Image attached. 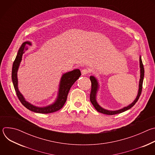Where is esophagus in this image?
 <instances>
[{"label":"esophagus","instance_id":"1","mask_svg":"<svg viewBox=\"0 0 155 155\" xmlns=\"http://www.w3.org/2000/svg\"><path fill=\"white\" fill-rule=\"evenodd\" d=\"M90 72V70L87 69H83V70L81 71V74H82L83 75H86L89 74Z\"/></svg>","mask_w":155,"mask_h":155}]
</instances>
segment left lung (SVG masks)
<instances>
[{"instance_id":"left-lung-1","label":"left lung","mask_w":155,"mask_h":155,"mask_svg":"<svg viewBox=\"0 0 155 155\" xmlns=\"http://www.w3.org/2000/svg\"><path fill=\"white\" fill-rule=\"evenodd\" d=\"M140 81H139V92H138V94L137 96L136 99L133 102L130 104V105H129L128 106L125 107L123 108H121L120 110H116V111H110V110H105V109L102 108L97 104L96 97V93H97V91L98 88H99L98 82L94 77H93V76L90 77V80L91 82V93H90V101L97 112L104 114H105V115H115V114H120L123 112H125V111H126V110L130 109L132 107H133L135 105V104L137 102V101L141 94V93H142V84H143V77H144V68H143V65L142 63L141 57H140Z\"/></svg>"}]
</instances>
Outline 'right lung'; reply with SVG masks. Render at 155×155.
<instances>
[{"mask_svg":"<svg viewBox=\"0 0 155 155\" xmlns=\"http://www.w3.org/2000/svg\"><path fill=\"white\" fill-rule=\"evenodd\" d=\"M28 45H31V42L25 41L22 44V45L18 50L17 56L13 64L12 78L16 95L21 104L26 108L31 110V111L39 114H50L56 112L64 106L65 102H66V100H67L68 95L71 87L81 75L80 71L79 69H75L72 71L63 74L60 81L58 96L54 104L45 107H38L34 106L29 103L28 102H27L25 99L24 97L19 91L18 88L17 71L19 68V64L21 61L23 54L25 53V51L26 49V47Z\"/></svg>","mask_w":155,"mask_h":155,"instance_id":"obj_1","label":"right lung"}]
</instances>
